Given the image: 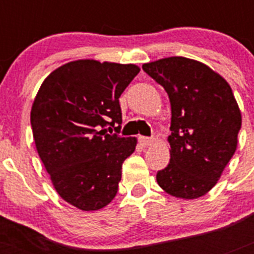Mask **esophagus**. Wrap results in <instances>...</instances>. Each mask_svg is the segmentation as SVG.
<instances>
[{
  "mask_svg": "<svg viewBox=\"0 0 254 254\" xmlns=\"http://www.w3.org/2000/svg\"><path fill=\"white\" fill-rule=\"evenodd\" d=\"M138 141H140L141 146L149 147V146H151L152 143L155 142V138H151V137H143V136H140V137H138Z\"/></svg>",
  "mask_w": 254,
  "mask_h": 254,
  "instance_id": "1",
  "label": "esophagus"
}]
</instances>
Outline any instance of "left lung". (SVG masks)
<instances>
[{"instance_id": "left-lung-1", "label": "left lung", "mask_w": 254, "mask_h": 254, "mask_svg": "<svg viewBox=\"0 0 254 254\" xmlns=\"http://www.w3.org/2000/svg\"><path fill=\"white\" fill-rule=\"evenodd\" d=\"M142 68L165 89L172 107L170 163L156 174L158 185L177 198L205 196L237 150L242 114L232 87L190 58H161Z\"/></svg>"}]
</instances>
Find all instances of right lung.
Wrapping results in <instances>:
<instances>
[{
	"instance_id": "right-lung-1",
	"label": "right lung",
	"mask_w": 254,
	"mask_h": 254,
	"mask_svg": "<svg viewBox=\"0 0 254 254\" xmlns=\"http://www.w3.org/2000/svg\"><path fill=\"white\" fill-rule=\"evenodd\" d=\"M138 72L132 64L77 60L49 73L38 90L30 112L35 147L57 193L78 210H100L116 197L137 138L104 127L122 123L120 96Z\"/></svg>"
}]
</instances>
